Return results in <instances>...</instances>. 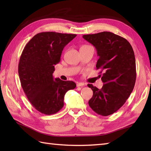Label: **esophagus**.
<instances>
[{"instance_id":"esophagus-1","label":"esophagus","mask_w":151,"mask_h":151,"mask_svg":"<svg viewBox=\"0 0 151 151\" xmlns=\"http://www.w3.org/2000/svg\"><path fill=\"white\" fill-rule=\"evenodd\" d=\"M84 86V83H82V82H78L76 84V86L77 87H81V86Z\"/></svg>"}]
</instances>
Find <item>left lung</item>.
I'll return each mask as SVG.
<instances>
[{
    "mask_svg": "<svg viewBox=\"0 0 151 151\" xmlns=\"http://www.w3.org/2000/svg\"><path fill=\"white\" fill-rule=\"evenodd\" d=\"M97 50L104 85L99 89L88 84L93 95L88 103L95 113L108 116L115 113L129 97L136 79V60L132 46L126 39L110 32L82 36Z\"/></svg>",
    "mask_w": 151,
    "mask_h": 151,
    "instance_id": "8db88e82",
    "label": "left lung"
}]
</instances>
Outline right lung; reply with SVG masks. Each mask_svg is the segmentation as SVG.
Masks as SVG:
<instances>
[{
    "label": "right lung",
    "mask_w": 151,
    "mask_h": 151,
    "mask_svg": "<svg viewBox=\"0 0 151 151\" xmlns=\"http://www.w3.org/2000/svg\"><path fill=\"white\" fill-rule=\"evenodd\" d=\"M76 36L41 32L35 35L22 50L18 67L21 84L28 101L41 114L57 113L63 106L66 92L76 88L74 82L54 80L52 76L63 48Z\"/></svg>",
    "instance_id": "add662e5"
}]
</instances>
